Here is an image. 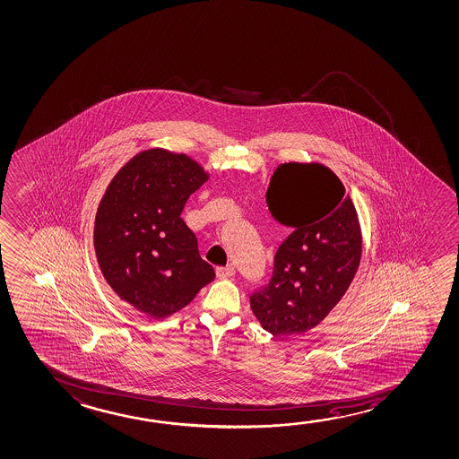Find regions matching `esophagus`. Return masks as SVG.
Listing matches in <instances>:
<instances>
[{
    "mask_svg": "<svg viewBox=\"0 0 459 459\" xmlns=\"http://www.w3.org/2000/svg\"><path fill=\"white\" fill-rule=\"evenodd\" d=\"M215 274H217V277H219V279H230L231 275H234V267H217V269H215Z\"/></svg>",
    "mask_w": 459,
    "mask_h": 459,
    "instance_id": "1",
    "label": "esophagus"
}]
</instances>
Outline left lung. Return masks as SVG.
<instances>
[{
    "instance_id": "left-lung-1",
    "label": "left lung",
    "mask_w": 459,
    "mask_h": 459,
    "mask_svg": "<svg viewBox=\"0 0 459 459\" xmlns=\"http://www.w3.org/2000/svg\"><path fill=\"white\" fill-rule=\"evenodd\" d=\"M267 207L291 234L274 256L266 285L250 294L261 326L274 335L307 333L341 301L361 258L355 205L326 166L277 168Z\"/></svg>"
}]
</instances>
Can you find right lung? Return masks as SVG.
I'll return each instance as SVG.
<instances>
[{
	"label": "right lung",
	"instance_id": "right-lung-1",
	"mask_svg": "<svg viewBox=\"0 0 459 459\" xmlns=\"http://www.w3.org/2000/svg\"><path fill=\"white\" fill-rule=\"evenodd\" d=\"M205 180L192 158L152 149L130 160L108 186L96 213V258L112 290L139 312L165 318L215 279L180 219Z\"/></svg>",
	"mask_w": 459,
	"mask_h": 459
}]
</instances>
